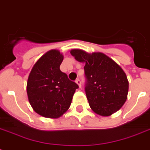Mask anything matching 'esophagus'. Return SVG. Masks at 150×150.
I'll return each mask as SVG.
<instances>
[{
  "mask_svg": "<svg viewBox=\"0 0 150 150\" xmlns=\"http://www.w3.org/2000/svg\"><path fill=\"white\" fill-rule=\"evenodd\" d=\"M75 82H76V83L79 85V86L81 87V81H80L79 79H76V81H75Z\"/></svg>",
  "mask_w": 150,
  "mask_h": 150,
  "instance_id": "1",
  "label": "esophagus"
}]
</instances>
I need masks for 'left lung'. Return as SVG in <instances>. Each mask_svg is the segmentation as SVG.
<instances>
[{"mask_svg":"<svg viewBox=\"0 0 150 150\" xmlns=\"http://www.w3.org/2000/svg\"><path fill=\"white\" fill-rule=\"evenodd\" d=\"M75 60L85 63V91L91 109L101 116H110L121 108L127 100L128 81L123 69L103 53L89 54L71 50Z\"/></svg>","mask_w":150,"mask_h":150,"instance_id":"left-lung-1","label":"left lung"}]
</instances>
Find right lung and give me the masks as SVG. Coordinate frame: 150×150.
<instances>
[{"label":"right lung","mask_w":150,"mask_h":150,"mask_svg":"<svg viewBox=\"0 0 150 150\" xmlns=\"http://www.w3.org/2000/svg\"><path fill=\"white\" fill-rule=\"evenodd\" d=\"M63 59L59 50H49L36 61L29 73L26 86L29 103L44 117L57 118L63 115L79 88L60 70Z\"/></svg>","instance_id":"1"}]
</instances>
